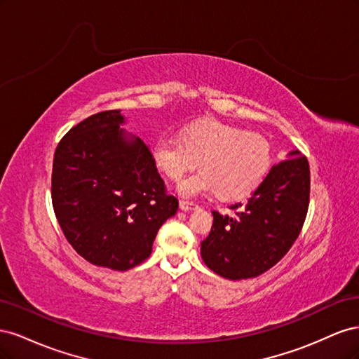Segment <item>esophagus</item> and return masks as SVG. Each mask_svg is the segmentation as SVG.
I'll list each match as a JSON object with an SVG mask.
<instances>
[{"instance_id":"34e87169","label":"esophagus","mask_w":359,"mask_h":359,"mask_svg":"<svg viewBox=\"0 0 359 359\" xmlns=\"http://www.w3.org/2000/svg\"><path fill=\"white\" fill-rule=\"evenodd\" d=\"M180 208L182 211H191L194 208H198V205L194 203V202H191V201H181L180 202Z\"/></svg>"}]
</instances>
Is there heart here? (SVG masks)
Instances as JSON below:
<instances>
[{
    "instance_id": "obj_1",
    "label": "heart",
    "mask_w": 359,
    "mask_h": 359,
    "mask_svg": "<svg viewBox=\"0 0 359 359\" xmlns=\"http://www.w3.org/2000/svg\"><path fill=\"white\" fill-rule=\"evenodd\" d=\"M153 161L172 181H180L199 163L202 170L178 186L182 196L217 193L222 201H236L264 181L273 154L264 136L208 119L184 127L180 139L160 136L153 145Z\"/></svg>"
}]
</instances>
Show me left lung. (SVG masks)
Returning <instances> with one entry per match:
<instances>
[{
  "label": "left lung",
  "instance_id": "8db88e82",
  "mask_svg": "<svg viewBox=\"0 0 359 359\" xmlns=\"http://www.w3.org/2000/svg\"><path fill=\"white\" fill-rule=\"evenodd\" d=\"M309 202V160L292 151L269 169L247 205L229 206L235 215L212 211L211 232L201 243L205 265L229 280L264 274L297 241Z\"/></svg>",
  "mask_w": 359,
  "mask_h": 359
}]
</instances>
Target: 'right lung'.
<instances>
[{
  "label": "right lung",
  "mask_w": 359,
  "mask_h": 359,
  "mask_svg": "<svg viewBox=\"0 0 359 359\" xmlns=\"http://www.w3.org/2000/svg\"><path fill=\"white\" fill-rule=\"evenodd\" d=\"M121 111H103L70 128L55 149L52 205L64 236L85 260L127 271L153 252L175 215L148 145L127 139Z\"/></svg>",
  "instance_id": "1"
}]
</instances>
